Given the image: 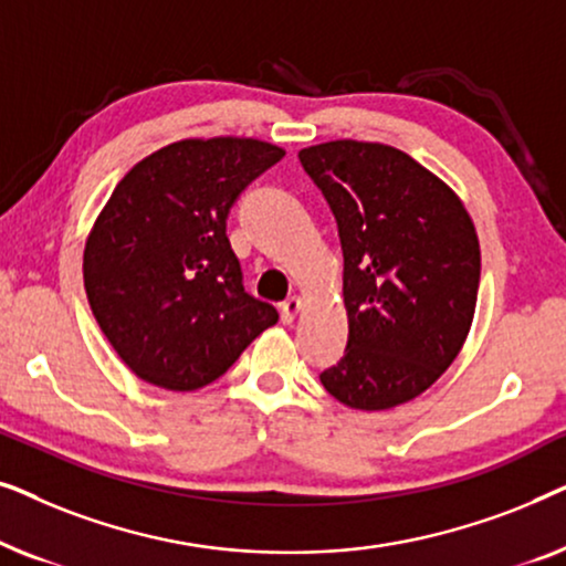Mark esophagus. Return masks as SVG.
<instances>
[{
  "label": "esophagus",
  "mask_w": 566,
  "mask_h": 566,
  "mask_svg": "<svg viewBox=\"0 0 566 566\" xmlns=\"http://www.w3.org/2000/svg\"><path fill=\"white\" fill-rule=\"evenodd\" d=\"M301 306H304V298H301V296H289L281 304V319L285 324H291L293 319H296V314L301 312Z\"/></svg>",
  "instance_id": "1"
}]
</instances>
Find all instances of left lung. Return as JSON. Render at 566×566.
<instances>
[{
  "instance_id": "obj_1",
  "label": "left lung",
  "mask_w": 566,
  "mask_h": 566,
  "mask_svg": "<svg viewBox=\"0 0 566 566\" xmlns=\"http://www.w3.org/2000/svg\"><path fill=\"white\" fill-rule=\"evenodd\" d=\"M301 165L327 198L343 244L347 350L319 376L345 407L381 412L428 391L474 322L479 239L461 198L386 144L306 146Z\"/></svg>"
}]
</instances>
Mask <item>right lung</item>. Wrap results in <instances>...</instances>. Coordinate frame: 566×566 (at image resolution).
<instances>
[{"instance_id": "add662e5", "label": "right lung", "mask_w": 566, "mask_h": 566, "mask_svg": "<svg viewBox=\"0 0 566 566\" xmlns=\"http://www.w3.org/2000/svg\"><path fill=\"white\" fill-rule=\"evenodd\" d=\"M283 154L260 138H182L115 185L84 244V291L142 381L196 391L277 322L275 306L244 291L227 216Z\"/></svg>"}]
</instances>
